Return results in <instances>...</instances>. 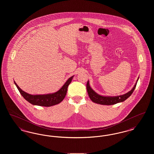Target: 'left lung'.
<instances>
[{
	"label": "left lung",
	"instance_id": "8db88e82",
	"mask_svg": "<svg viewBox=\"0 0 154 154\" xmlns=\"http://www.w3.org/2000/svg\"><path fill=\"white\" fill-rule=\"evenodd\" d=\"M139 77H138L137 81L135 83V85L133 87L132 89L127 92L126 94L122 95L115 96H110L100 95L96 93L95 91L91 87L89 84V81H88L87 84V89L88 92V95L91 100L93 102L97 104H102V105H112L118 103L122 102L127 99L131 95L133 92L134 89L136 87L137 81L139 80Z\"/></svg>",
	"mask_w": 154,
	"mask_h": 154
}]
</instances>
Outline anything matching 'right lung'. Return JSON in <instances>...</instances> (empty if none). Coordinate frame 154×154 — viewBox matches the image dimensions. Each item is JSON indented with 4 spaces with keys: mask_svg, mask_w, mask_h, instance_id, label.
I'll use <instances>...</instances> for the list:
<instances>
[{
    "mask_svg": "<svg viewBox=\"0 0 154 154\" xmlns=\"http://www.w3.org/2000/svg\"><path fill=\"white\" fill-rule=\"evenodd\" d=\"M73 75L70 77L63 86L59 89L58 91L48 94H43V95H31L28 94L18 87V85L14 82L15 85L18 89L21 95L23 97V98L27 100L28 102L31 103L33 105L39 106H44V107H51L52 106L58 104L61 102L65 98L67 91V87L72 82L73 79Z\"/></svg>",
    "mask_w": 154,
    "mask_h": 154,
    "instance_id": "add662e5",
    "label": "right lung"
}]
</instances>
